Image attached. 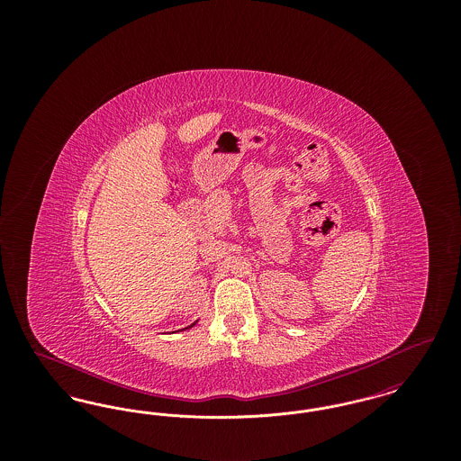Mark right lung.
Returning <instances> with one entry per match:
<instances>
[{
    "label": "right lung",
    "mask_w": 461,
    "mask_h": 461,
    "mask_svg": "<svg viewBox=\"0 0 461 461\" xmlns=\"http://www.w3.org/2000/svg\"><path fill=\"white\" fill-rule=\"evenodd\" d=\"M188 329H190V327H188Z\"/></svg>",
    "instance_id": "right-lung-1"
}]
</instances>
